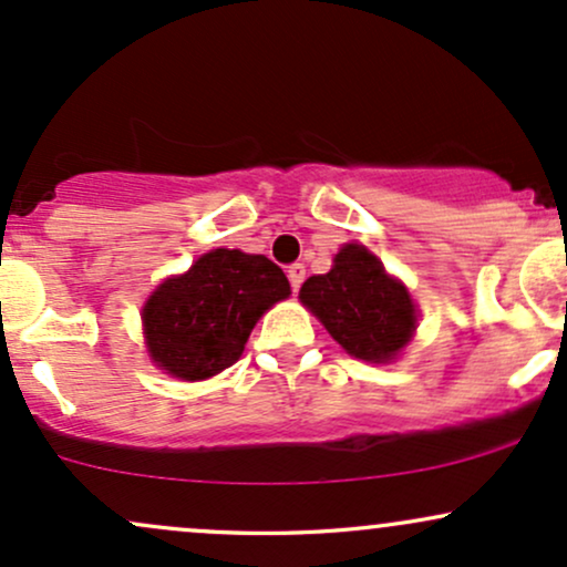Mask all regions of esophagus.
I'll list each match as a JSON object with an SVG mask.
<instances>
[{
    "label": "esophagus",
    "mask_w": 567,
    "mask_h": 567,
    "mask_svg": "<svg viewBox=\"0 0 567 567\" xmlns=\"http://www.w3.org/2000/svg\"><path fill=\"white\" fill-rule=\"evenodd\" d=\"M288 279H290V288L298 292V288H301L303 279H306L303 264H290V266H288Z\"/></svg>",
    "instance_id": "34e87169"
}]
</instances>
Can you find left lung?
I'll list each match as a JSON object with an SVG mask.
<instances>
[{
	"label": "left lung",
	"mask_w": 567,
	"mask_h": 567,
	"mask_svg": "<svg viewBox=\"0 0 567 567\" xmlns=\"http://www.w3.org/2000/svg\"><path fill=\"white\" fill-rule=\"evenodd\" d=\"M298 298L357 360H392L415 330V306L405 285L389 277L362 245L341 247L333 269L306 279Z\"/></svg>",
	"instance_id": "left-lung-1"
}]
</instances>
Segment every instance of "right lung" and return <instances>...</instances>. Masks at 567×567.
<instances>
[{
	"instance_id": "right-lung-1",
	"label": "right lung",
	"mask_w": 567,
	"mask_h": 567,
	"mask_svg": "<svg viewBox=\"0 0 567 567\" xmlns=\"http://www.w3.org/2000/svg\"><path fill=\"white\" fill-rule=\"evenodd\" d=\"M288 296V277L266 256L205 252L143 306L148 354L175 379H210L239 360L264 311Z\"/></svg>"
}]
</instances>
